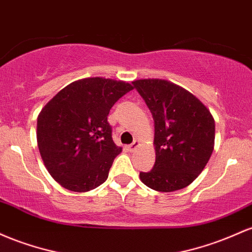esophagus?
<instances>
[{
    "instance_id": "34e87169",
    "label": "esophagus",
    "mask_w": 252,
    "mask_h": 252,
    "mask_svg": "<svg viewBox=\"0 0 252 252\" xmlns=\"http://www.w3.org/2000/svg\"><path fill=\"white\" fill-rule=\"evenodd\" d=\"M138 146H139V141H138V140H134L133 143L131 144V145H128V149H129V151H134V150L137 149Z\"/></svg>"
}]
</instances>
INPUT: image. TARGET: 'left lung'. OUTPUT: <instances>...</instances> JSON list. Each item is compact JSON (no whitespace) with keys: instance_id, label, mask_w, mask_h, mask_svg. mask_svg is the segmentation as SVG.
<instances>
[{"instance_id":"obj_1","label":"left lung","mask_w":252,"mask_h":252,"mask_svg":"<svg viewBox=\"0 0 252 252\" xmlns=\"http://www.w3.org/2000/svg\"><path fill=\"white\" fill-rule=\"evenodd\" d=\"M155 121L156 162L141 182L157 191H175L201 174L214 148L212 114L193 94L171 82L149 78L132 82Z\"/></svg>"}]
</instances>
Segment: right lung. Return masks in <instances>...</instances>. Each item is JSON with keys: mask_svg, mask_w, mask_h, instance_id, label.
<instances>
[{"mask_svg": "<svg viewBox=\"0 0 252 252\" xmlns=\"http://www.w3.org/2000/svg\"><path fill=\"white\" fill-rule=\"evenodd\" d=\"M133 87L109 78H83L62 89L36 123V140L45 166L62 187L84 193L102 185L121 152L107 117Z\"/></svg>", "mask_w": 252, "mask_h": 252, "instance_id": "right-lung-1", "label": "right lung"}]
</instances>
